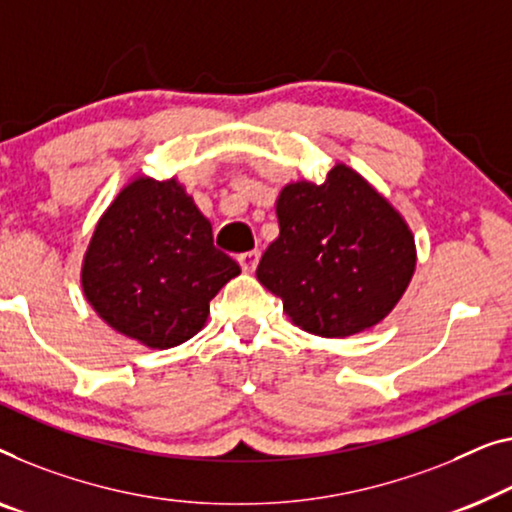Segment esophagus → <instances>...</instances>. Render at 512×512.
Instances as JSON below:
<instances>
[{"instance_id":"1","label":"esophagus","mask_w":512,"mask_h":512,"mask_svg":"<svg viewBox=\"0 0 512 512\" xmlns=\"http://www.w3.org/2000/svg\"><path fill=\"white\" fill-rule=\"evenodd\" d=\"M258 258H261V251H258V249L244 251V254L238 256V263H240V268L244 272H254L256 265H258Z\"/></svg>"}]
</instances>
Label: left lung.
<instances>
[{"label": "left lung", "instance_id": "left-lung-1", "mask_svg": "<svg viewBox=\"0 0 512 512\" xmlns=\"http://www.w3.org/2000/svg\"><path fill=\"white\" fill-rule=\"evenodd\" d=\"M279 238L256 277L298 328L348 337L372 328L402 298L416 268L404 219L344 164L323 184H288L277 198Z\"/></svg>", "mask_w": 512, "mask_h": 512}]
</instances>
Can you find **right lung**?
<instances>
[{
    "instance_id": "obj_1",
    "label": "right lung",
    "mask_w": 512,
    "mask_h": 512,
    "mask_svg": "<svg viewBox=\"0 0 512 512\" xmlns=\"http://www.w3.org/2000/svg\"><path fill=\"white\" fill-rule=\"evenodd\" d=\"M238 274L240 265L214 247L210 221L180 184L140 177L96 226L83 291L110 328L170 348L203 328L210 300Z\"/></svg>"
}]
</instances>
